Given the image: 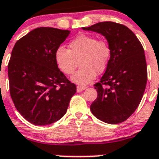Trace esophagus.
<instances>
[{
	"mask_svg": "<svg viewBox=\"0 0 159 159\" xmlns=\"http://www.w3.org/2000/svg\"><path fill=\"white\" fill-rule=\"evenodd\" d=\"M86 89L87 87L84 86V85H78V86H77V91H78V92H81V91Z\"/></svg>",
	"mask_w": 159,
	"mask_h": 159,
	"instance_id": "obj_1",
	"label": "esophagus"
}]
</instances>
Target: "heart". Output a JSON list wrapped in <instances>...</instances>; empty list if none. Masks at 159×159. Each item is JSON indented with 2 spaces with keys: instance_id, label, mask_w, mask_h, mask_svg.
<instances>
[{
  "instance_id": "1",
  "label": "heart",
  "mask_w": 159,
  "mask_h": 159,
  "mask_svg": "<svg viewBox=\"0 0 159 159\" xmlns=\"http://www.w3.org/2000/svg\"><path fill=\"white\" fill-rule=\"evenodd\" d=\"M111 57V48L108 41L97 39L93 35H80L69 44V50L59 47L55 54L58 69L66 75H70L80 60L81 69L71 78L80 85L90 83L107 69Z\"/></svg>"
}]
</instances>
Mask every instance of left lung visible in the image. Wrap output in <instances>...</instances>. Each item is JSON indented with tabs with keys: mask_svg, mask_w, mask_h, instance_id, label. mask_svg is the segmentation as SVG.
I'll list each match as a JSON object with an SVG mask.
<instances>
[{
	"mask_svg": "<svg viewBox=\"0 0 159 159\" xmlns=\"http://www.w3.org/2000/svg\"><path fill=\"white\" fill-rule=\"evenodd\" d=\"M82 29L104 35L111 48L105 73L94 85L97 98L90 110L103 122H124L138 108L145 91L147 67L143 48L136 35L123 24L106 21Z\"/></svg>",
	"mask_w": 159,
	"mask_h": 159,
	"instance_id": "obj_1",
	"label": "left lung"
}]
</instances>
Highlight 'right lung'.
<instances>
[{
    "mask_svg": "<svg viewBox=\"0 0 159 159\" xmlns=\"http://www.w3.org/2000/svg\"><path fill=\"white\" fill-rule=\"evenodd\" d=\"M70 31L32 30L16 43L8 65L10 95L23 117L35 125H48L66 114L76 85L60 71L55 54Z\"/></svg>",
    "mask_w": 159,
    "mask_h": 159,
    "instance_id": "1",
    "label": "right lung"
}]
</instances>
